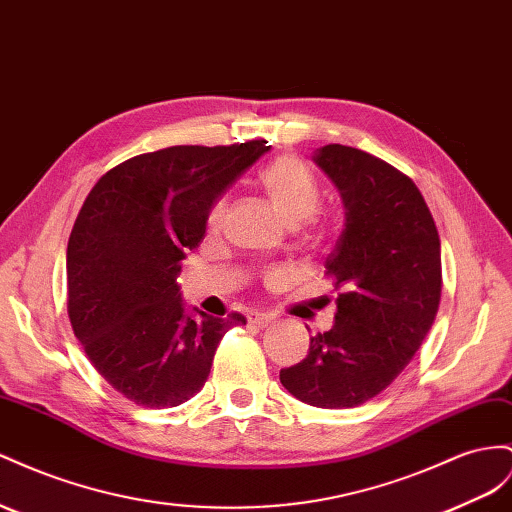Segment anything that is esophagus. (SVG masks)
I'll return each mask as SVG.
<instances>
[{
  "label": "esophagus",
  "mask_w": 512,
  "mask_h": 512,
  "mask_svg": "<svg viewBox=\"0 0 512 512\" xmlns=\"http://www.w3.org/2000/svg\"><path fill=\"white\" fill-rule=\"evenodd\" d=\"M247 323H250L252 327H258V329H265V327H269L273 321L269 319V316L267 314H250V316H247Z\"/></svg>",
  "instance_id": "34e87169"
}]
</instances>
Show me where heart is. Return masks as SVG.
<instances>
[{
	"label": "heart",
	"instance_id": "heart-1",
	"mask_svg": "<svg viewBox=\"0 0 512 512\" xmlns=\"http://www.w3.org/2000/svg\"><path fill=\"white\" fill-rule=\"evenodd\" d=\"M260 187L267 200L290 228L306 224L319 211L321 189L312 172L295 157H278L260 172ZM226 215V200H217L209 213V228H219ZM278 278V275H273Z\"/></svg>",
	"mask_w": 512,
	"mask_h": 512
}]
</instances>
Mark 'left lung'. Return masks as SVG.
Listing matches in <instances>:
<instances>
[{"label":"left lung","instance_id":"8db88e82","mask_svg":"<svg viewBox=\"0 0 512 512\" xmlns=\"http://www.w3.org/2000/svg\"><path fill=\"white\" fill-rule=\"evenodd\" d=\"M312 161L344 206L342 234L325 260L336 316L280 381L312 407H357L405 370L435 321L439 234L418 187L392 165L340 144L319 148Z\"/></svg>","mask_w":512,"mask_h":512}]
</instances>
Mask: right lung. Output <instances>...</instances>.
Returning <instances> with one entry per match:
<instances>
[{
  "instance_id": "add662e5",
  "label": "right lung",
  "mask_w": 512,
  "mask_h": 512,
  "mask_svg": "<svg viewBox=\"0 0 512 512\" xmlns=\"http://www.w3.org/2000/svg\"><path fill=\"white\" fill-rule=\"evenodd\" d=\"M267 142L172 146L116 165L92 187L66 250L68 316L99 375L135 405L178 407L202 390L219 340L245 316L183 301L181 262L213 204Z\"/></svg>"
}]
</instances>
